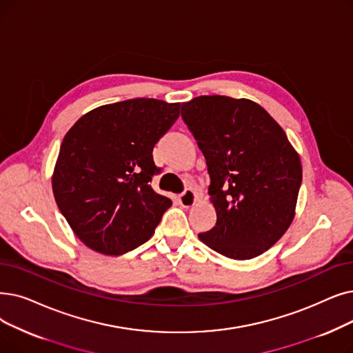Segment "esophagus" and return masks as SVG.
Wrapping results in <instances>:
<instances>
[{"instance_id": "obj_1", "label": "esophagus", "mask_w": 353, "mask_h": 353, "mask_svg": "<svg viewBox=\"0 0 353 353\" xmlns=\"http://www.w3.org/2000/svg\"><path fill=\"white\" fill-rule=\"evenodd\" d=\"M179 202L183 208H190L196 202V194L192 189H186L181 194H179Z\"/></svg>"}]
</instances>
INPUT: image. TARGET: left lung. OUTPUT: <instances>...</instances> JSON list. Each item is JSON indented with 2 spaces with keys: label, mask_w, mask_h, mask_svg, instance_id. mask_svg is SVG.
I'll return each mask as SVG.
<instances>
[{
  "label": "left lung",
  "mask_w": 353,
  "mask_h": 353,
  "mask_svg": "<svg viewBox=\"0 0 353 353\" xmlns=\"http://www.w3.org/2000/svg\"><path fill=\"white\" fill-rule=\"evenodd\" d=\"M203 152L216 223L199 239L228 258L250 259L277 242L294 218L301 163L285 132L258 103L212 95L181 103Z\"/></svg>",
  "instance_id": "left-lung-1"
}]
</instances>
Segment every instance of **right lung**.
I'll use <instances>...</instances> for the list:
<instances>
[{"mask_svg": "<svg viewBox=\"0 0 353 353\" xmlns=\"http://www.w3.org/2000/svg\"><path fill=\"white\" fill-rule=\"evenodd\" d=\"M180 103L127 99L88 112L60 145L53 173L56 203L85 245L125 254L154 234L172 201L151 188L161 168L152 148L173 127Z\"/></svg>", "mask_w": 353, "mask_h": 353, "instance_id": "add662e5", "label": "right lung"}]
</instances>
